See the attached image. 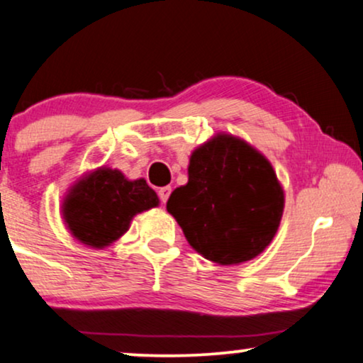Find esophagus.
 Returning a JSON list of instances; mask_svg holds the SVG:
<instances>
[{"mask_svg": "<svg viewBox=\"0 0 363 363\" xmlns=\"http://www.w3.org/2000/svg\"><path fill=\"white\" fill-rule=\"evenodd\" d=\"M157 196H159V199H161L162 204H166L167 199H169V196H171V187H169V186L161 187V189L157 191Z\"/></svg>", "mask_w": 363, "mask_h": 363, "instance_id": "1", "label": "esophagus"}]
</instances>
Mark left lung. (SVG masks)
I'll use <instances>...</instances> for the list:
<instances>
[{
	"label": "left lung",
	"mask_w": 363,
	"mask_h": 363,
	"mask_svg": "<svg viewBox=\"0 0 363 363\" xmlns=\"http://www.w3.org/2000/svg\"><path fill=\"white\" fill-rule=\"evenodd\" d=\"M189 181L167 201V212L202 257L238 265L270 244L284 212L272 164L230 134H217L192 152Z\"/></svg>",
	"instance_id": "obj_1"
}]
</instances>
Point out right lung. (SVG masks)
Segmentation results:
<instances>
[{
	"mask_svg": "<svg viewBox=\"0 0 363 363\" xmlns=\"http://www.w3.org/2000/svg\"><path fill=\"white\" fill-rule=\"evenodd\" d=\"M159 206L144 179L129 181L118 169L99 167L71 187L62 219L71 235L93 249H104L129 229L133 217Z\"/></svg>",
	"mask_w": 363,
	"mask_h": 363,
	"instance_id": "obj_1",
	"label": "right lung"
}]
</instances>
